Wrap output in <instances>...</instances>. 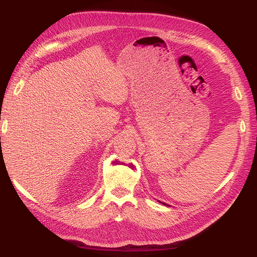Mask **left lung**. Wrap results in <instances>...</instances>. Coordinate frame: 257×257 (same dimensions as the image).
I'll use <instances>...</instances> for the list:
<instances>
[{
  "label": "left lung",
  "instance_id": "left-lung-1",
  "mask_svg": "<svg viewBox=\"0 0 257 257\" xmlns=\"http://www.w3.org/2000/svg\"><path fill=\"white\" fill-rule=\"evenodd\" d=\"M160 201V200H159ZM160 203H162V201H160ZM163 205H165V206H169V205H167V204H165V203H162Z\"/></svg>",
  "mask_w": 257,
  "mask_h": 257
}]
</instances>
